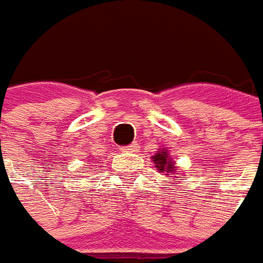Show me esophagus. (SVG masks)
Instances as JSON below:
<instances>
[{
    "instance_id": "34e87169",
    "label": "esophagus",
    "mask_w": 263,
    "mask_h": 263,
    "mask_svg": "<svg viewBox=\"0 0 263 263\" xmlns=\"http://www.w3.org/2000/svg\"><path fill=\"white\" fill-rule=\"evenodd\" d=\"M120 150H122V152H137V150H138V144L134 143L129 144V145H125V147H122Z\"/></svg>"
}]
</instances>
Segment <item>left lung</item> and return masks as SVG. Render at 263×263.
<instances>
[{"instance_id":"left-lung-1","label":"left lung","mask_w":263,"mask_h":263,"mask_svg":"<svg viewBox=\"0 0 263 263\" xmlns=\"http://www.w3.org/2000/svg\"><path fill=\"white\" fill-rule=\"evenodd\" d=\"M152 159H153V162L156 163L157 171L162 172V174H166V175H172V174H174V175H177L175 172H179L177 167H175V165H174V160L169 157L167 150H160V152H157Z\"/></svg>"}]
</instances>
